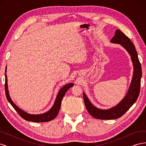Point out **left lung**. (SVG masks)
Returning a JSON list of instances; mask_svg holds the SVG:
<instances>
[{"mask_svg":"<svg viewBox=\"0 0 146 146\" xmlns=\"http://www.w3.org/2000/svg\"><path fill=\"white\" fill-rule=\"evenodd\" d=\"M111 42L119 44L129 53L133 62L134 72L127 95L120 103L111 109L100 110L97 108L90 102L86 94L83 93L84 102L88 111L92 117L99 119H104V120L119 118L123 116L133 104H135L139 94L141 79L142 76V69H141L138 54L133 43L131 41L129 38L127 37L120 30H116L115 35L111 39Z\"/></svg>","mask_w":146,"mask_h":146,"instance_id":"1","label":"left lung"}]
</instances>
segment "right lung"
I'll use <instances>...</instances> for the list:
<instances>
[{
  "instance_id": "right-lung-1",
  "label": "right lung",
  "mask_w": 146,
  "mask_h": 146,
  "mask_svg": "<svg viewBox=\"0 0 146 146\" xmlns=\"http://www.w3.org/2000/svg\"><path fill=\"white\" fill-rule=\"evenodd\" d=\"M5 73H6V69H5ZM73 85H74L73 83H69L68 85H66L61 88V89L60 90V91L58 92V95L56 96L54 105H53L52 108L49 110V111L46 112V113L41 114H30L24 112L21 109H20L18 107H17V106L13 103V102L11 100L9 93H8V85H7V76L5 75V90L6 97L8 101L11 104V105L13 106V107L16 110V111L19 114V116L21 117H23L26 121L34 122H48L53 120L54 118H55L60 111L61 101H62L64 96L65 95L66 92H67V91L70 88L72 87Z\"/></svg>"
}]
</instances>
